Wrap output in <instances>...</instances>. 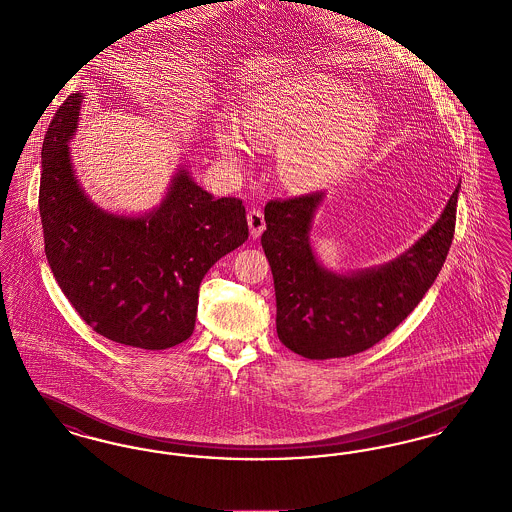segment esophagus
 <instances>
[{
	"label": "esophagus",
	"instance_id": "1",
	"mask_svg": "<svg viewBox=\"0 0 512 512\" xmlns=\"http://www.w3.org/2000/svg\"><path fill=\"white\" fill-rule=\"evenodd\" d=\"M247 224H249V230H251V236L253 238H259L261 234H263V230H265V215H263V211L261 209H251L249 213H247Z\"/></svg>",
	"mask_w": 512,
	"mask_h": 512
}]
</instances>
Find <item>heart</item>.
<instances>
[{"label":"heart","mask_w":512,"mask_h":512,"mask_svg":"<svg viewBox=\"0 0 512 512\" xmlns=\"http://www.w3.org/2000/svg\"><path fill=\"white\" fill-rule=\"evenodd\" d=\"M380 113L368 99L330 76H299L244 111V130L259 146H283L280 174L295 190H317L351 171L372 146ZM236 124L220 128L222 153L242 161L251 146Z\"/></svg>","instance_id":"heart-1"}]
</instances>
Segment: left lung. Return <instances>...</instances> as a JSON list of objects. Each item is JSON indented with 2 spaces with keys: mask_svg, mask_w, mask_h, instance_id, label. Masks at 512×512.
Listing matches in <instances>:
<instances>
[{
  "mask_svg": "<svg viewBox=\"0 0 512 512\" xmlns=\"http://www.w3.org/2000/svg\"><path fill=\"white\" fill-rule=\"evenodd\" d=\"M324 192L272 199L261 244L276 292V332L305 359H338L366 351L411 315L445 263L455 234L459 186L438 222L384 267L340 276L320 267L309 244Z\"/></svg>",
  "mask_w": 512,
  "mask_h": 512,
  "instance_id": "1",
  "label": "left lung"
}]
</instances>
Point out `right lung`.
I'll list each match as a JSON object with an SVG mask.
<instances>
[{
    "instance_id": "obj_1",
    "label": "right lung",
    "mask_w": 512,
    "mask_h": 512,
    "mask_svg": "<svg viewBox=\"0 0 512 512\" xmlns=\"http://www.w3.org/2000/svg\"><path fill=\"white\" fill-rule=\"evenodd\" d=\"M80 101V94L63 101L42 146L38 205L49 268L103 338L153 351L174 347L194 332L207 270L249 236L244 203L207 194L182 169L147 217L101 211L80 190L69 157Z\"/></svg>"
}]
</instances>
